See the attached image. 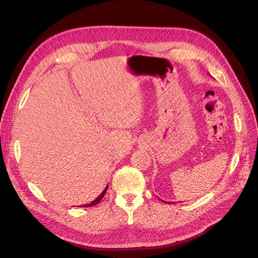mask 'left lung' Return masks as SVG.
<instances>
[{
	"instance_id": "1",
	"label": "left lung",
	"mask_w": 258,
	"mask_h": 258,
	"mask_svg": "<svg viewBox=\"0 0 258 258\" xmlns=\"http://www.w3.org/2000/svg\"><path fill=\"white\" fill-rule=\"evenodd\" d=\"M168 204H170V202H168Z\"/></svg>"
}]
</instances>
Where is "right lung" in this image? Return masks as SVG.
<instances>
[{
	"instance_id": "obj_1",
	"label": "right lung",
	"mask_w": 258,
	"mask_h": 258,
	"mask_svg": "<svg viewBox=\"0 0 258 258\" xmlns=\"http://www.w3.org/2000/svg\"><path fill=\"white\" fill-rule=\"evenodd\" d=\"M106 190H107V186L105 187L104 188V190L100 194V196L98 197V198H96L95 200H93L92 202H90V204H87V205H84V206H80L81 208H86V207H93V206H96V205H98L99 202L102 200V198L104 197V195H105V192H106Z\"/></svg>"
}]
</instances>
